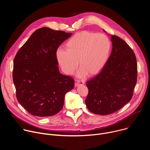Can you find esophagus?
Wrapping results in <instances>:
<instances>
[{
  "instance_id": "1",
  "label": "esophagus",
  "mask_w": 150,
  "mask_h": 150,
  "mask_svg": "<svg viewBox=\"0 0 150 150\" xmlns=\"http://www.w3.org/2000/svg\"><path fill=\"white\" fill-rule=\"evenodd\" d=\"M85 83L84 81L83 80H78L76 82V85L77 86H80V85H82Z\"/></svg>"
}]
</instances>
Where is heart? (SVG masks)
Segmentation results:
<instances>
[{
    "mask_svg": "<svg viewBox=\"0 0 150 150\" xmlns=\"http://www.w3.org/2000/svg\"><path fill=\"white\" fill-rule=\"evenodd\" d=\"M67 50L59 48L57 60L63 71L72 74L78 66L81 67L78 75H94L100 72L109 57L111 42L103 34L83 31L74 35L65 45Z\"/></svg>",
    "mask_w": 150,
    "mask_h": 150,
    "instance_id": "1",
    "label": "heart"
}]
</instances>
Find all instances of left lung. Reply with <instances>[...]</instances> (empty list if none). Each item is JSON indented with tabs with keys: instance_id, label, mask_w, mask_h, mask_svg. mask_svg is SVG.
Segmentation results:
<instances>
[{
	"instance_id": "1",
	"label": "left lung",
	"mask_w": 150,
	"mask_h": 150,
	"mask_svg": "<svg viewBox=\"0 0 150 150\" xmlns=\"http://www.w3.org/2000/svg\"><path fill=\"white\" fill-rule=\"evenodd\" d=\"M112 53L105 65L87 82L88 109L100 115L112 114L129 102L137 81V59L133 50L117 35H112Z\"/></svg>"
}]
</instances>
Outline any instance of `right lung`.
<instances>
[{"mask_svg": "<svg viewBox=\"0 0 150 150\" xmlns=\"http://www.w3.org/2000/svg\"><path fill=\"white\" fill-rule=\"evenodd\" d=\"M71 33L42 27L34 31L18 51L12 73L18 102L31 115L47 117L63 108L74 79L61 74L56 52Z\"/></svg>", "mask_w": 150, "mask_h": 150, "instance_id": "obj_1", "label": "right lung"}]
</instances>
